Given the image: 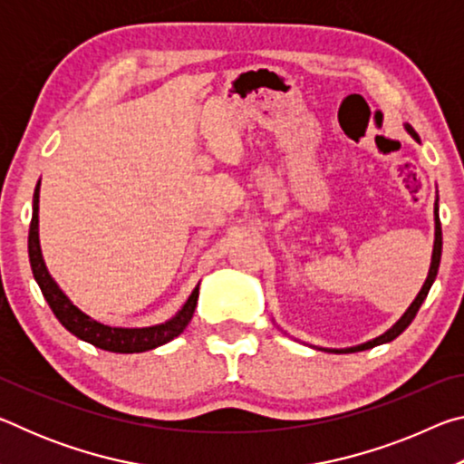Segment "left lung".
Returning <instances> with one entry per match:
<instances>
[{
  "label": "left lung",
  "mask_w": 464,
  "mask_h": 464,
  "mask_svg": "<svg viewBox=\"0 0 464 464\" xmlns=\"http://www.w3.org/2000/svg\"><path fill=\"white\" fill-rule=\"evenodd\" d=\"M405 130L410 132V135H411V137L420 143L418 132H415V130L410 127V124H405ZM434 221H436V239H434V251H431V264H430L428 278H426V282H423V286H421V290H420V295L415 296V301L411 303V307L403 313V317L399 319L397 324L389 329V332H384L382 335L374 337V340H371V342L360 343V345H354V348H345V350H327V352H337V354H350V352H362V350H368V348H374V345H381V343H387V342H391V340H395V337H397L399 334H403V332H405L407 325H410L411 321L415 319V315H418V311H420V307H421V303L426 301V296H428V293H430L431 285H434L436 274H438V268H440V256H442V227H440V217H438V198H436V207H434ZM324 350H325V348H324Z\"/></svg>",
  "instance_id": "obj_1"
}]
</instances>
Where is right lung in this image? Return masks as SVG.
I'll return each mask as SVG.
<instances>
[{
  "mask_svg": "<svg viewBox=\"0 0 464 464\" xmlns=\"http://www.w3.org/2000/svg\"><path fill=\"white\" fill-rule=\"evenodd\" d=\"M38 192H41V182L36 184L34 190L33 221H30L28 231L30 268H33L34 280L38 282V286H41L43 296L53 309L54 317L61 321V325L65 327L67 332H72L83 342L96 345V348L116 352V354H135V352L153 350L157 345L171 342L174 337L184 332L194 315L196 301H198V286L192 290V295L188 296L186 304L178 311L176 317H171L166 324L153 327H110L77 309L75 304L63 295V290L57 286V282L51 278V274L44 266L41 241H38Z\"/></svg>",
  "mask_w": 464,
  "mask_h": 464,
  "instance_id": "right-lung-1",
  "label": "right lung"
}]
</instances>
